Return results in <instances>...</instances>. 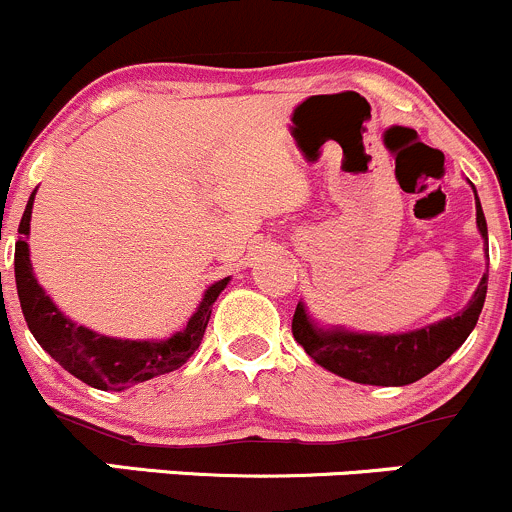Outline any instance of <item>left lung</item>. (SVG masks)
Here are the masks:
<instances>
[{
    "instance_id": "8db88e82",
    "label": "left lung",
    "mask_w": 512,
    "mask_h": 512,
    "mask_svg": "<svg viewBox=\"0 0 512 512\" xmlns=\"http://www.w3.org/2000/svg\"><path fill=\"white\" fill-rule=\"evenodd\" d=\"M473 186V184H470ZM475 194V186H473ZM475 224L485 241L488 256V224L475 194ZM488 293V273H483L468 306L455 316L406 333H361L343 326H321L308 316L303 301L293 313V338L321 368L366 386H408L448 361L465 343L478 323Z\"/></svg>"
}]
</instances>
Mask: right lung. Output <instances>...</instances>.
<instances>
[{"label":"right lung","mask_w":512,"mask_h":512,"mask_svg":"<svg viewBox=\"0 0 512 512\" xmlns=\"http://www.w3.org/2000/svg\"><path fill=\"white\" fill-rule=\"evenodd\" d=\"M37 189L32 191L19 221L22 239L14 246V278H17L19 303H22L24 321L29 331L37 338L39 346L72 376L84 381L86 386L99 391H124L134 383L151 381L156 376L176 371L184 366L196 348L204 341V331L209 326L211 306L219 293L229 286L231 278L211 283L201 296L194 316L176 331L171 338L161 341H129V338H114L96 333L91 328L79 326L72 318L64 316L57 303L47 296L34 276L32 261H29V221H32V206Z\"/></svg>","instance_id":"obj_1"}]
</instances>
